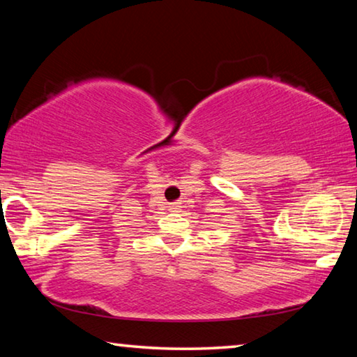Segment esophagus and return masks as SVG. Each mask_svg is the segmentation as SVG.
I'll list each match as a JSON object with an SVG mask.
<instances>
[{"mask_svg": "<svg viewBox=\"0 0 357 357\" xmlns=\"http://www.w3.org/2000/svg\"><path fill=\"white\" fill-rule=\"evenodd\" d=\"M170 209H172V211L179 209V204H178V203H172V204H170Z\"/></svg>", "mask_w": 357, "mask_h": 357, "instance_id": "esophagus-1", "label": "esophagus"}]
</instances>
